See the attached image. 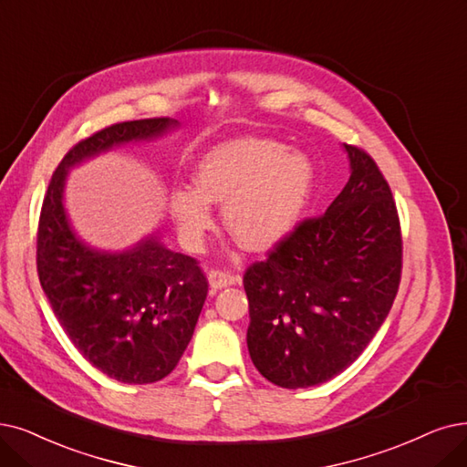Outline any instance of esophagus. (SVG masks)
<instances>
[{"label": "esophagus", "mask_w": 467, "mask_h": 467, "mask_svg": "<svg viewBox=\"0 0 467 467\" xmlns=\"http://www.w3.org/2000/svg\"><path fill=\"white\" fill-rule=\"evenodd\" d=\"M239 282V275H234L232 272H226L222 268H213L209 270V284L213 289H222V287H230Z\"/></svg>", "instance_id": "34e87169"}]
</instances>
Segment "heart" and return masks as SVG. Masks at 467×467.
I'll return each mask as SVG.
<instances>
[{
  "label": "heart",
  "mask_w": 467,
  "mask_h": 467,
  "mask_svg": "<svg viewBox=\"0 0 467 467\" xmlns=\"http://www.w3.org/2000/svg\"><path fill=\"white\" fill-rule=\"evenodd\" d=\"M193 180L195 188H176L169 197L180 232L201 239L213 226L211 202H223V222L237 244L265 251L301 220L314 188V166L285 143L237 138L204 153Z\"/></svg>",
  "instance_id": "heart-1"
}]
</instances>
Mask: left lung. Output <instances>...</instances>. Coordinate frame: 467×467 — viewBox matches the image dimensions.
Here are the masks:
<instances>
[{"mask_svg":"<svg viewBox=\"0 0 467 467\" xmlns=\"http://www.w3.org/2000/svg\"><path fill=\"white\" fill-rule=\"evenodd\" d=\"M350 178L320 216L305 218L244 275L247 347L274 385H320L357 360L400 284L397 204L379 166L347 145Z\"/></svg>","mask_w":467,"mask_h":467,"instance_id":"obj_1","label":"left lung"}]
</instances>
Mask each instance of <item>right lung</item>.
Listing matches in <instances>:
<instances>
[{"label": "right lung", "instance_id": "1", "mask_svg": "<svg viewBox=\"0 0 467 467\" xmlns=\"http://www.w3.org/2000/svg\"><path fill=\"white\" fill-rule=\"evenodd\" d=\"M178 120L107 126L78 141L55 169L44 197L36 265L44 293L72 345L103 374L143 385L176 368L209 293L195 258L145 237L122 253L98 251L72 230L63 207L68 169L107 149L164 134Z\"/></svg>", "mask_w": 467, "mask_h": 467}]
</instances>
